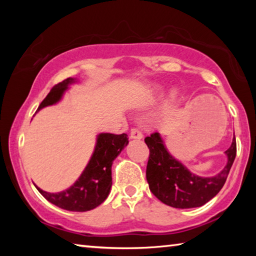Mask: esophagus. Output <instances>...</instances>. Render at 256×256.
<instances>
[{"label": "esophagus", "instance_id": "34e87169", "mask_svg": "<svg viewBox=\"0 0 256 256\" xmlns=\"http://www.w3.org/2000/svg\"><path fill=\"white\" fill-rule=\"evenodd\" d=\"M130 138H142V132L138 128H132L131 132H130Z\"/></svg>", "mask_w": 256, "mask_h": 256}]
</instances>
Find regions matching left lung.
Returning <instances> with one entry per match:
<instances>
[{
    "instance_id": "8db88e82",
    "label": "left lung",
    "mask_w": 256,
    "mask_h": 256,
    "mask_svg": "<svg viewBox=\"0 0 256 256\" xmlns=\"http://www.w3.org/2000/svg\"><path fill=\"white\" fill-rule=\"evenodd\" d=\"M144 142L150 151L146 172L150 190L164 204L178 209L201 206L216 196L226 183L237 151L234 138L226 151L227 166L216 176L203 178L192 174L168 154L159 133L150 134Z\"/></svg>"
}]
</instances>
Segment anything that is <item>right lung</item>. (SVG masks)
Listing matches in <instances>:
<instances>
[{
	"mask_svg": "<svg viewBox=\"0 0 256 256\" xmlns=\"http://www.w3.org/2000/svg\"><path fill=\"white\" fill-rule=\"evenodd\" d=\"M76 82L72 78L54 86L42 102L37 112L42 107L53 105L62 98L68 86ZM128 144V134L102 133L97 138L94 154L84 172L74 184L60 193H48L37 188L47 201L68 211H89L106 200L112 188V164L125 146Z\"/></svg>",
	"mask_w": 256,
	"mask_h": 256,
	"instance_id": "add662e5",
	"label": "right lung"
}]
</instances>
